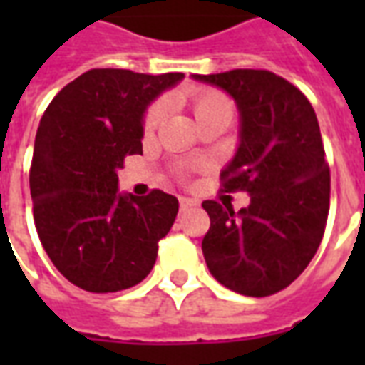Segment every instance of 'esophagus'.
I'll list each match as a JSON object with an SVG mask.
<instances>
[{
	"label": "esophagus",
	"mask_w": 365,
	"mask_h": 365,
	"mask_svg": "<svg viewBox=\"0 0 365 365\" xmlns=\"http://www.w3.org/2000/svg\"><path fill=\"white\" fill-rule=\"evenodd\" d=\"M197 203L193 201V199H187V197H180V211H187L191 207H195Z\"/></svg>",
	"instance_id": "1"
}]
</instances>
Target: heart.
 I'll return each mask as SVG.
<instances>
[{"mask_svg":"<svg viewBox=\"0 0 365 365\" xmlns=\"http://www.w3.org/2000/svg\"><path fill=\"white\" fill-rule=\"evenodd\" d=\"M191 111L195 115L199 125H205L207 120L213 119H229L235 117V101L221 90H199L190 97ZM166 115V105L164 101H154L148 105V109L143 117V133L150 136Z\"/></svg>","mask_w":365,"mask_h":365,"instance_id":"heart-1","label":"heart"}]
</instances>
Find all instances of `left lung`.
I'll return each instance as SVG.
<instances>
[{
  "mask_svg": "<svg viewBox=\"0 0 365 365\" xmlns=\"http://www.w3.org/2000/svg\"><path fill=\"white\" fill-rule=\"evenodd\" d=\"M235 97L240 146L222 170V191L250 193L235 213L230 201L207 199V268L225 287L268 297L303 274L321 245L330 205V170L321 128L303 91L268 70L193 76Z\"/></svg>",
  "mask_w": 365,
  "mask_h": 365,
  "instance_id": "left-lung-1",
  "label": "left lung"
}]
</instances>
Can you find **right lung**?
Returning a JSON list of instances; mask_svg holds the SVG:
<instances>
[{"mask_svg": "<svg viewBox=\"0 0 365 365\" xmlns=\"http://www.w3.org/2000/svg\"><path fill=\"white\" fill-rule=\"evenodd\" d=\"M182 78L93 68L44 111L29 172L33 217L52 264L82 289H128L154 268L178 199L162 190L119 195L117 170L143 154L146 105Z\"/></svg>", "mask_w": 365, "mask_h": 365, "instance_id": "1", "label": "right lung"}]
</instances>
